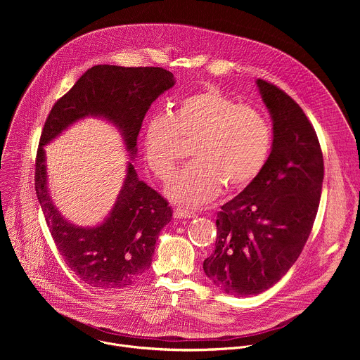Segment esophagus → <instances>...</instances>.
<instances>
[{
	"label": "esophagus",
	"instance_id": "obj_1",
	"mask_svg": "<svg viewBox=\"0 0 360 360\" xmlns=\"http://www.w3.org/2000/svg\"><path fill=\"white\" fill-rule=\"evenodd\" d=\"M173 214H174L176 219H194V217H197L195 212H193L190 209H186V207H181V206L174 207Z\"/></svg>",
	"mask_w": 360,
	"mask_h": 360
}]
</instances>
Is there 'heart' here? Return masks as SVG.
Wrapping results in <instances>:
<instances>
[{
	"mask_svg": "<svg viewBox=\"0 0 360 360\" xmlns=\"http://www.w3.org/2000/svg\"><path fill=\"white\" fill-rule=\"evenodd\" d=\"M144 155L150 170L167 181L191 143L194 159L167 187V195L187 205L212 201L221 184L247 188L264 167L271 148V127L257 108L240 103L207 86L174 105L172 113H154L144 129Z\"/></svg>",
	"mask_w": 360,
	"mask_h": 360,
	"instance_id": "1",
	"label": "heart"
}]
</instances>
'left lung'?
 <instances>
[{"label":"left lung","mask_w":360,"mask_h":360,"mask_svg":"<svg viewBox=\"0 0 360 360\" xmlns=\"http://www.w3.org/2000/svg\"><path fill=\"white\" fill-rule=\"evenodd\" d=\"M273 120V146L257 179L217 212L214 252L206 276L224 292L257 295L273 287L301 255L324 177L317 134L302 108L257 79Z\"/></svg>","instance_id":"1"}]
</instances>
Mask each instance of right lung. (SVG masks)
I'll list each match as a JSON object with an SVG mask.
<instances>
[{
    "instance_id": "right-lung-1",
    "label": "right lung",
    "mask_w": 360,
    "mask_h": 360,
    "mask_svg": "<svg viewBox=\"0 0 360 360\" xmlns=\"http://www.w3.org/2000/svg\"><path fill=\"white\" fill-rule=\"evenodd\" d=\"M173 86V75L163 68L97 65L55 103L44 123L36 156L37 200L56 250L69 269L91 287L123 288L148 270L159 231L172 219V207L154 188L139 180L129 162L123 187L105 221L97 227L75 226L52 204L44 146L79 119L101 116L120 130L127 151L134 158L147 110Z\"/></svg>"
}]
</instances>
